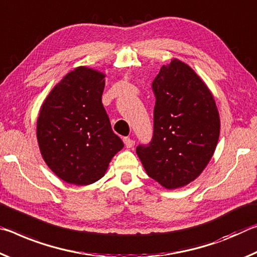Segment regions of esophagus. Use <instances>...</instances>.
<instances>
[{"instance_id":"esophagus-1","label":"esophagus","mask_w":257,"mask_h":257,"mask_svg":"<svg viewBox=\"0 0 257 257\" xmlns=\"http://www.w3.org/2000/svg\"><path fill=\"white\" fill-rule=\"evenodd\" d=\"M123 141H124V144L126 146V148H132L134 144H136V142H134V140H132L131 138H124Z\"/></svg>"}]
</instances>
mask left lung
Segmentation results:
<instances>
[{
  "label": "left lung",
  "instance_id": "1",
  "mask_svg": "<svg viewBox=\"0 0 257 257\" xmlns=\"http://www.w3.org/2000/svg\"><path fill=\"white\" fill-rule=\"evenodd\" d=\"M154 134L137 154L151 179L166 189L187 186L211 161L220 137L212 92L191 67L173 59L153 82Z\"/></svg>",
  "mask_w": 257,
  "mask_h": 257
}]
</instances>
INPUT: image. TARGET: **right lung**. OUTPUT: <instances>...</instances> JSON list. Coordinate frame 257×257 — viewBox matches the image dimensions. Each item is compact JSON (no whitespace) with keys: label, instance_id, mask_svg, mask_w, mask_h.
Returning a JSON list of instances; mask_svg holds the SVG:
<instances>
[{"label":"right lung","instance_id":"add662e5","mask_svg":"<svg viewBox=\"0 0 257 257\" xmlns=\"http://www.w3.org/2000/svg\"><path fill=\"white\" fill-rule=\"evenodd\" d=\"M106 75L77 67L42 104L36 136L46 165L59 179L87 186L106 173L124 144L112 132L101 96Z\"/></svg>","mask_w":257,"mask_h":257}]
</instances>
